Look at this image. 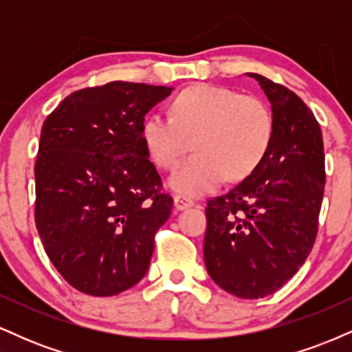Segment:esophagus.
<instances>
[{
	"instance_id": "34e87169",
	"label": "esophagus",
	"mask_w": 352,
	"mask_h": 352,
	"mask_svg": "<svg viewBox=\"0 0 352 352\" xmlns=\"http://www.w3.org/2000/svg\"><path fill=\"white\" fill-rule=\"evenodd\" d=\"M193 200L187 199V197H182V195H177L175 199H173V207L177 210H187L190 207H193Z\"/></svg>"
}]
</instances>
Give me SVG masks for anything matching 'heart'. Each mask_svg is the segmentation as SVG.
<instances>
[{
	"mask_svg": "<svg viewBox=\"0 0 352 352\" xmlns=\"http://www.w3.org/2000/svg\"><path fill=\"white\" fill-rule=\"evenodd\" d=\"M274 134L272 111L256 96L212 84L192 86L172 100L170 116L153 112L142 124V142L160 168H172L193 145L170 177V187L201 197L227 177L241 180L258 168Z\"/></svg>",
	"mask_w": 352,
	"mask_h": 352,
	"instance_id": "obj_1",
	"label": "heart"
}]
</instances>
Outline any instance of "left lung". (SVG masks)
Returning <instances> with one entry per match:
<instances>
[{
	"instance_id": "left-lung-1",
	"label": "left lung",
	"mask_w": 352,
	"mask_h": 352,
	"mask_svg": "<svg viewBox=\"0 0 352 352\" xmlns=\"http://www.w3.org/2000/svg\"><path fill=\"white\" fill-rule=\"evenodd\" d=\"M248 76L272 102L273 140L256 170L208 200L204 256L221 289L258 300L280 289L308 258L326 175L321 127L311 109L288 87Z\"/></svg>"
}]
</instances>
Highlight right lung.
Segmentation results:
<instances>
[{
	"label": "right lung",
	"mask_w": 352,
	"mask_h": 352,
	"mask_svg": "<svg viewBox=\"0 0 352 352\" xmlns=\"http://www.w3.org/2000/svg\"><path fill=\"white\" fill-rule=\"evenodd\" d=\"M172 87L114 80L72 92L44 120L36 228L72 288L114 296L147 273L173 200L142 142L145 114Z\"/></svg>",
	"instance_id": "right-lung-1"
}]
</instances>
